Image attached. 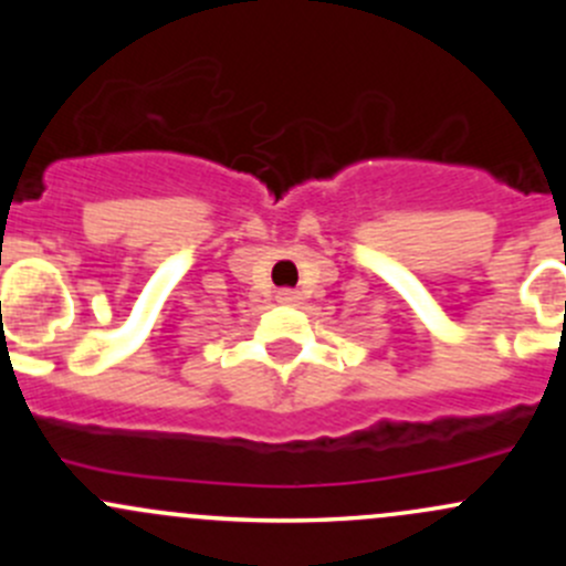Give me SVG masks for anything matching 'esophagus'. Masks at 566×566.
Here are the masks:
<instances>
[{"label": "esophagus", "instance_id": "obj_1", "mask_svg": "<svg viewBox=\"0 0 566 566\" xmlns=\"http://www.w3.org/2000/svg\"><path fill=\"white\" fill-rule=\"evenodd\" d=\"M276 301H279V304H284V306H295L301 301V293H298V290H290V287L287 290H279Z\"/></svg>", "mask_w": 566, "mask_h": 566}]
</instances>
